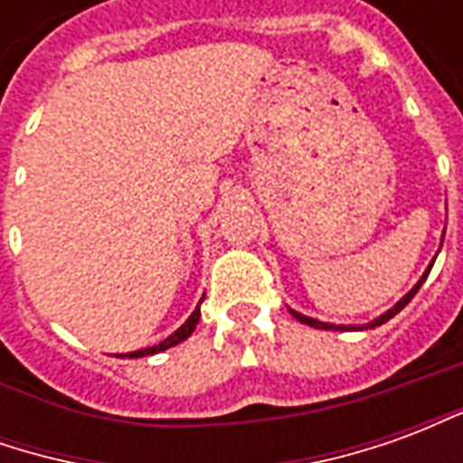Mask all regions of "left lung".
<instances>
[{"instance_id":"obj_1","label":"left lung","mask_w":463,"mask_h":463,"mask_svg":"<svg viewBox=\"0 0 463 463\" xmlns=\"http://www.w3.org/2000/svg\"><path fill=\"white\" fill-rule=\"evenodd\" d=\"M434 260H437V258H434ZM431 265H434V262H431ZM431 265H429L427 270H424L421 280H419L417 285H414V288H411V290H409L407 295H404V298H402V300L394 305V307H392V310H387L384 315H379L377 320H372L369 325H359V327H354V330H364V327H379V325H384L387 320H392V317H394L399 310H404V307L409 305V300H411V298L417 295L419 288H421V282L427 280V275H429V270H431ZM290 312H292V317H295V320H300L302 325H310V327H317V330H347L345 325H330V322H320V320H312V317H305V315H300V312H295V310H290Z\"/></svg>"}]
</instances>
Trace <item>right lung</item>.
Returning <instances> with one entry per match:
<instances>
[{"label": "right lung", "mask_w": 463, "mask_h": 463, "mask_svg": "<svg viewBox=\"0 0 463 463\" xmlns=\"http://www.w3.org/2000/svg\"><path fill=\"white\" fill-rule=\"evenodd\" d=\"M203 298H205V295H203ZM198 320H201V305H198V307L193 310L191 317L183 322L181 327L173 332L171 337H165V340H163L161 345H156V347H146V349H136V352H128V354H123V357H148V354H156V352H163V349L175 347L178 342H183V340H185V337H191V332L195 330V325H198Z\"/></svg>", "instance_id": "obj_1"}]
</instances>
